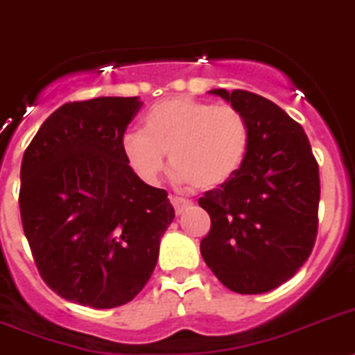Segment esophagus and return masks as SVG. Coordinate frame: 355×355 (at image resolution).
<instances>
[{"label":"esophagus","instance_id":"34e87169","mask_svg":"<svg viewBox=\"0 0 355 355\" xmlns=\"http://www.w3.org/2000/svg\"><path fill=\"white\" fill-rule=\"evenodd\" d=\"M171 204L175 207V213L177 214H182L184 211L191 209L193 207V202L186 200V198H180V196H171Z\"/></svg>","mask_w":355,"mask_h":355}]
</instances>
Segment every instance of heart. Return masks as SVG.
<instances>
[{"label": "heart", "instance_id": "1", "mask_svg": "<svg viewBox=\"0 0 355 355\" xmlns=\"http://www.w3.org/2000/svg\"><path fill=\"white\" fill-rule=\"evenodd\" d=\"M249 142L251 128L240 110L173 97L148 110L142 133L122 137V153L146 182L162 175L164 155H169V168L180 182L211 191L236 175Z\"/></svg>", "mask_w": 355, "mask_h": 355}]
</instances>
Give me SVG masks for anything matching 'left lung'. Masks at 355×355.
<instances>
[{
    "instance_id": "1",
    "label": "left lung",
    "mask_w": 355,
    "mask_h": 355,
    "mask_svg": "<svg viewBox=\"0 0 355 355\" xmlns=\"http://www.w3.org/2000/svg\"><path fill=\"white\" fill-rule=\"evenodd\" d=\"M211 94L245 115L251 142L236 175L198 200L211 216L202 258L233 293H269L311 256L320 168L303 128L278 104L245 90Z\"/></svg>"
}]
</instances>
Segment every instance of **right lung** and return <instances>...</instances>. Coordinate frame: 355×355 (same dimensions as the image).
<instances>
[{"label":"right lung","mask_w":355,"mask_h":355,"mask_svg":"<svg viewBox=\"0 0 355 355\" xmlns=\"http://www.w3.org/2000/svg\"><path fill=\"white\" fill-rule=\"evenodd\" d=\"M139 97L67 103L21 162L23 231L44 284L68 302L113 309L153 274L175 218L168 191L144 184L122 153Z\"/></svg>","instance_id":"right-lung-1"}]
</instances>
